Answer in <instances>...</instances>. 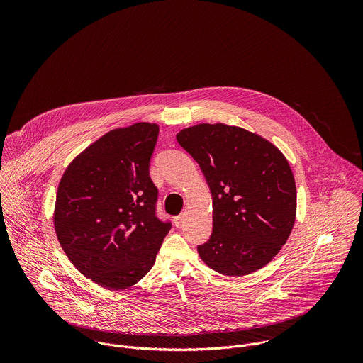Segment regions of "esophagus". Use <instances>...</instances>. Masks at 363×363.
Returning <instances> with one entry per match:
<instances>
[{
    "label": "esophagus",
    "mask_w": 363,
    "mask_h": 363,
    "mask_svg": "<svg viewBox=\"0 0 363 363\" xmlns=\"http://www.w3.org/2000/svg\"><path fill=\"white\" fill-rule=\"evenodd\" d=\"M184 218H185V214H181V216H178V217H175V225L177 227H181L182 224H184Z\"/></svg>",
    "instance_id": "esophagus-1"
}]
</instances>
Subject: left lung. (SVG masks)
<instances>
[{
  "instance_id": "obj_1",
  "label": "left lung",
  "mask_w": 363,
  "mask_h": 363,
  "mask_svg": "<svg viewBox=\"0 0 363 363\" xmlns=\"http://www.w3.org/2000/svg\"><path fill=\"white\" fill-rule=\"evenodd\" d=\"M177 140L213 195V233L198 245L202 262L233 277L264 267L296 218V184L284 155L262 136L223 123L184 129Z\"/></svg>"
}]
</instances>
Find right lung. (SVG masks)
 Returning a JSON list of instances; mask_svg holds the SVG:
<instances>
[{"mask_svg":"<svg viewBox=\"0 0 363 363\" xmlns=\"http://www.w3.org/2000/svg\"><path fill=\"white\" fill-rule=\"evenodd\" d=\"M158 133L150 123L106 133L69 165L59 185V242L83 276L109 290L138 283L172 227L157 216L158 188L149 175Z\"/></svg>","mask_w":363,"mask_h":363,"instance_id":"1","label":"right lung"}]
</instances>
